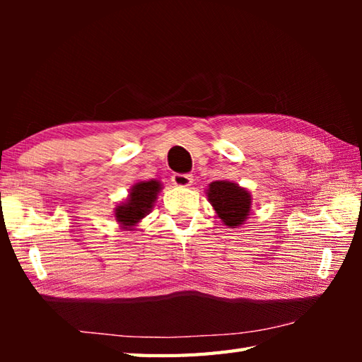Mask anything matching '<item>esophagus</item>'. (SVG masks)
Wrapping results in <instances>:
<instances>
[{"instance_id": "34e87169", "label": "esophagus", "mask_w": 362, "mask_h": 362, "mask_svg": "<svg viewBox=\"0 0 362 362\" xmlns=\"http://www.w3.org/2000/svg\"><path fill=\"white\" fill-rule=\"evenodd\" d=\"M171 180L175 187H189L193 183V174H173Z\"/></svg>"}]
</instances>
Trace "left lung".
Listing matches in <instances>:
<instances>
[{"label": "left lung", "instance_id": "obj_1", "mask_svg": "<svg viewBox=\"0 0 362 362\" xmlns=\"http://www.w3.org/2000/svg\"><path fill=\"white\" fill-rule=\"evenodd\" d=\"M209 199L218 216L228 227L243 224L250 211V194L232 182H213Z\"/></svg>", "mask_w": 362, "mask_h": 362}]
</instances>
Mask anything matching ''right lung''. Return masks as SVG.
<instances>
[{
    "instance_id": "1",
    "label": "right lung",
    "mask_w": 362,
    "mask_h": 362,
    "mask_svg": "<svg viewBox=\"0 0 362 362\" xmlns=\"http://www.w3.org/2000/svg\"><path fill=\"white\" fill-rule=\"evenodd\" d=\"M160 182H140L130 191L127 204H122L117 210V218L124 226H132L148 214L153 201L157 199Z\"/></svg>"
}]
</instances>
